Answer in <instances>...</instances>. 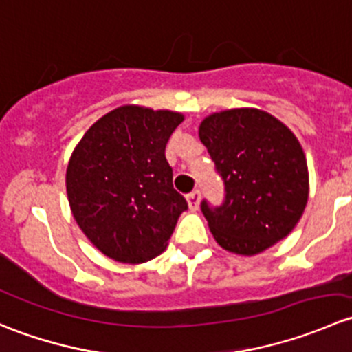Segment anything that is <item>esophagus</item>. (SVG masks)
Segmentation results:
<instances>
[{
  "mask_svg": "<svg viewBox=\"0 0 352 352\" xmlns=\"http://www.w3.org/2000/svg\"><path fill=\"white\" fill-rule=\"evenodd\" d=\"M199 199H201V190H192L190 194H187V202H189V208L192 211H196L199 208Z\"/></svg>",
  "mask_w": 352,
  "mask_h": 352,
  "instance_id": "esophagus-1",
  "label": "esophagus"
}]
</instances>
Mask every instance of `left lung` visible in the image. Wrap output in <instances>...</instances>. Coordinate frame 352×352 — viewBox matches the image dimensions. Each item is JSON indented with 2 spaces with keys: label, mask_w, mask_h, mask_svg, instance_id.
<instances>
[{
  "label": "left lung",
  "mask_w": 352,
  "mask_h": 352,
  "mask_svg": "<svg viewBox=\"0 0 352 352\" xmlns=\"http://www.w3.org/2000/svg\"><path fill=\"white\" fill-rule=\"evenodd\" d=\"M199 138L225 184V199L201 211L216 242L240 255L261 254L300 221L308 168L296 136L257 109H233L202 120Z\"/></svg>",
  "instance_id": "obj_1"
}]
</instances>
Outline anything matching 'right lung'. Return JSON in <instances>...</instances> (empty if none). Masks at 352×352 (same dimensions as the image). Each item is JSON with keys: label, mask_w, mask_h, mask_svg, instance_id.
Listing matches in <instances>:
<instances>
[{"label": "right lung", "mask_w": 352, "mask_h": 352, "mask_svg": "<svg viewBox=\"0 0 352 352\" xmlns=\"http://www.w3.org/2000/svg\"><path fill=\"white\" fill-rule=\"evenodd\" d=\"M182 113L124 105L98 119L71 155L66 189L81 232L107 257L140 264L165 250L186 197L165 158Z\"/></svg>", "instance_id": "right-lung-1"}]
</instances>
